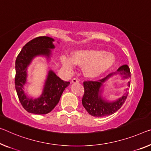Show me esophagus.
Instances as JSON below:
<instances>
[{"label": "esophagus", "instance_id": "obj_1", "mask_svg": "<svg viewBox=\"0 0 151 151\" xmlns=\"http://www.w3.org/2000/svg\"><path fill=\"white\" fill-rule=\"evenodd\" d=\"M71 82L73 83H78L79 82V80L78 78H73L72 80H71Z\"/></svg>", "mask_w": 151, "mask_h": 151}]
</instances>
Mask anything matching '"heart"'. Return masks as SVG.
<instances>
[{
	"mask_svg": "<svg viewBox=\"0 0 151 151\" xmlns=\"http://www.w3.org/2000/svg\"><path fill=\"white\" fill-rule=\"evenodd\" d=\"M115 61L113 53L96 49L78 50L73 53L71 58L65 55L61 57L63 65L68 70L72 71L76 65L83 66L84 76L91 79L107 72L114 65Z\"/></svg>",
	"mask_w": 151,
	"mask_h": 151,
	"instance_id": "b5f03b06",
	"label": "heart"
}]
</instances>
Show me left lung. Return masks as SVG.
<instances>
[{"label":"left lung","instance_id":"8db88e82","mask_svg":"<svg viewBox=\"0 0 151 151\" xmlns=\"http://www.w3.org/2000/svg\"><path fill=\"white\" fill-rule=\"evenodd\" d=\"M119 73L122 76L123 80L131 77L129 67L127 65H124L117 69V72L110 73L105 78L96 82L88 81L83 82L84 94L82 98V105L90 115L98 117L111 115L119 110L124 105L128 94L127 90L130 85L129 81L127 82V88L124 90V94L115 101H109L102 96L104 92V83L107 82L113 76Z\"/></svg>","mask_w":151,"mask_h":151}]
</instances>
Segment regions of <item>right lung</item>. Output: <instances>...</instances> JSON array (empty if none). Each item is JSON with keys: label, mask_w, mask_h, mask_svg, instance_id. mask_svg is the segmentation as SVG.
I'll use <instances>...</instances> for the list:
<instances>
[{"label": "right lung", "mask_w": 151, "mask_h": 151, "mask_svg": "<svg viewBox=\"0 0 151 151\" xmlns=\"http://www.w3.org/2000/svg\"><path fill=\"white\" fill-rule=\"evenodd\" d=\"M55 40L50 37L40 36L30 40L21 50L15 61V84L21 104L27 112L34 114H47L59 103L63 92L70 82L62 80L52 69H49L41 95L38 98L29 97L24 92L27 80V68L34 58L42 56L48 61L51 59Z\"/></svg>", "instance_id": "obj_1"}]
</instances>
